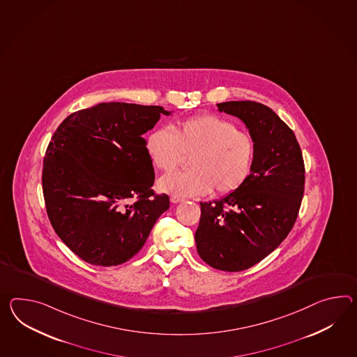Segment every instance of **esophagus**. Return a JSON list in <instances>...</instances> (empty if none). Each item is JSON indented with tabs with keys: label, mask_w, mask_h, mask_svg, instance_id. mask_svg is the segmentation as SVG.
Listing matches in <instances>:
<instances>
[{
	"label": "esophagus",
	"mask_w": 357,
	"mask_h": 357,
	"mask_svg": "<svg viewBox=\"0 0 357 357\" xmlns=\"http://www.w3.org/2000/svg\"><path fill=\"white\" fill-rule=\"evenodd\" d=\"M170 201H172L173 204H179V202H183L184 199H183V197H179V196H172V197H170Z\"/></svg>",
	"instance_id": "34e87169"
}]
</instances>
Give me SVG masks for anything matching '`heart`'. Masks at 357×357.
I'll list each match as a JSON object with an SVG mask.
<instances>
[{
  "label": "heart",
  "instance_id": "obj_1",
  "mask_svg": "<svg viewBox=\"0 0 357 357\" xmlns=\"http://www.w3.org/2000/svg\"><path fill=\"white\" fill-rule=\"evenodd\" d=\"M146 149L158 170L170 172L183 155L190 157L188 172H175L158 181L172 196L196 197L215 190L227 195L240 188L252 173L255 147L252 137L217 116L201 114L149 132Z\"/></svg>",
  "mask_w": 357,
  "mask_h": 357
}]
</instances>
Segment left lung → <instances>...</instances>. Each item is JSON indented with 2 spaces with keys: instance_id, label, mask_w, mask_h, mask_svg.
Masks as SVG:
<instances>
[{
  "instance_id": "obj_1",
  "label": "left lung",
  "mask_w": 357,
  "mask_h": 357,
  "mask_svg": "<svg viewBox=\"0 0 357 357\" xmlns=\"http://www.w3.org/2000/svg\"><path fill=\"white\" fill-rule=\"evenodd\" d=\"M217 107L245 123L254 140V164L240 188L201 202L195 240L205 263L238 272L264 259L291 231L305 191V162L294 132L268 107L250 100Z\"/></svg>"
}]
</instances>
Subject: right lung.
<instances>
[{"label":"right lung","instance_id":"add662e5","mask_svg":"<svg viewBox=\"0 0 357 357\" xmlns=\"http://www.w3.org/2000/svg\"><path fill=\"white\" fill-rule=\"evenodd\" d=\"M160 105L99 103L70 114L54 132L43 169L54 231L82 261L119 266L143 248L169 196H153L155 170L143 134Z\"/></svg>","mask_w":357,"mask_h":357}]
</instances>
